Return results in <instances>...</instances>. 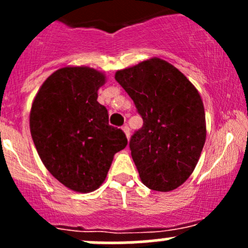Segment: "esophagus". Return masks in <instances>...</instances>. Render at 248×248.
<instances>
[{
    "instance_id": "esophagus-1",
    "label": "esophagus",
    "mask_w": 248,
    "mask_h": 248,
    "mask_svg": "<svg viewBox=\"0 0 248 248\" xmlns=\"http://www.w3.org/2000/svg\"><path fill=\"white\" fill-rule=\"evenodd\" d=\"M122 131L124 132V134H126L127 138H129V134H131V129H129L128 126H124L122 127Z\"/></svg>"
}]
</instances>
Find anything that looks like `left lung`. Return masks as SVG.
Returning <instances> with one entry per match:
<instances>
[{"instance_id": "obj_1", "label": "left lung", "mask_w": 248, "mask_h": 248, "mask_svg": "<svg viewBox=\"0 0 248 248\" xmlns=\"http://www.w3.org/2000/svg\"><path fill=\"white\" fill-rule=\"evenodd\" d=\"M115 79L144 121L129 140L141 182L158 192L177 188L196 168L206 138L201 94L179 69L156 57L117 71Z\"/></svg>"}]
</instances>
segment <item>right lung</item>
<instances>
[{
  "instance_id": "add662e5",
  "label": "right lung",
  "mask_w": 248,
  "mask_h": 248,
  "mask_svg": "<svg viewBox=\"0 0 248 248\" xmlns=\"http://www.w3.org/2000/svg\"><path fill=\"white\" fill-rule=\"evenodd\" d=\"M106 77L89 67H64L42 85L32 103L30 129L46 168L62 185L89 193L106 180L112 158L127 145L97 102Z\"/></svg>"
}]
</instances>
